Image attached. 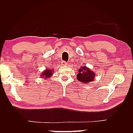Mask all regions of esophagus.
Listing matches in <instances>:
<instances>
[{
  "instance_id": "34e87169",
  "label": "esophagus",
  "mask_w": 133,
  "mask_h": 133,
  "mask_svg": "<svg viewBox=\"0 0 133 133\" xmlns=\"http://www.w3.org/2000/svg\"><path fill=\"white\" fill-rule=\"evenodd\" d=\"M67 64V63L66 61H63L62 63H61V65H62V66H66Z\"/></svg>"
}]
</instances>
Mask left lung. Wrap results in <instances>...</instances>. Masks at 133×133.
Wrapping results in <instances>:
<instances>
[{
	"mask_svg": "<svg viewBox=\"0 0 133 133\" xmlns=\"http://www.w3.org/2000/svg\"><path fill=\"white\" fill-rule=\"evenodd\" d=\"M78 71V73L76 76V78L80 82L87 84L94 80L95 76L96 75L95 72H93L86 66L81 67Z\"/></svg>",
	"mask_w": 133,
	"mask_h": 133,
	"instance_id": "8db88e82",
	"label": "left lung"
}]
</instances>
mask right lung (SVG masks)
Returning <instances> with one entry per match:
<instances>
[{
  "label": "right lung",
  "mask_w": 133,
  "mask_h": 133,
  "mask_svg": "<svg viewBox=\"0 0 133 133\" xmlns=\"http://www.w3.org/2000/svg\"><path fill=\"white\" fill-rule=\"evenodd\" d=\"M53 70H51V69H47L44 71L42 73V75H41V76H42V78H45V79H47V78H49L50 76L52 75V74H53Z\"/></svg>",
  "instance_id": "obj_1"
}]
</instances>
